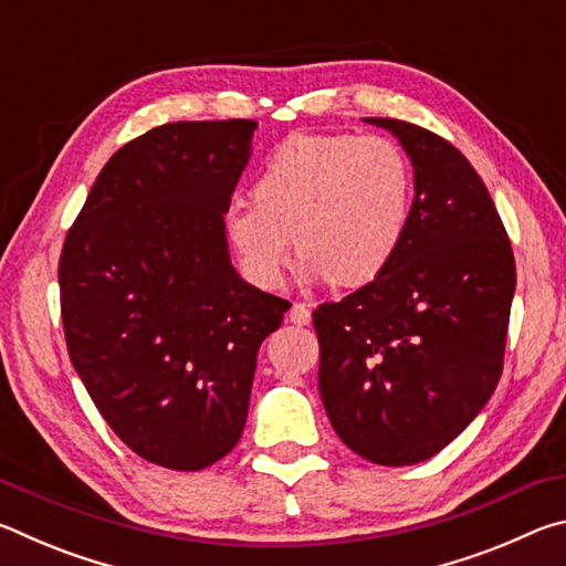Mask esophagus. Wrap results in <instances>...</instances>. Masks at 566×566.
Instances as JSON below:
<instances>
[{
	"label": "esophagus",
	"instance_id": "34e87169",
	"mask_svg": "<svg viewBox=\"0 0 566 566\" xmlns=\"http://www.w3.org/2000/svg\"><path fill=\"white\" fill-rule=\"evenodd\" d=\"M310 319H312V314H310V306H306L304 302H294L292 304V310H290V322H294V324H310Z\"/></svg>",
	"mask_w": 566,
	"mask_h": 566
}]
</instances>
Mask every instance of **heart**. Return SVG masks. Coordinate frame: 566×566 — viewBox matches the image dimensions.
<instances>
[{
  "label": "heart",
  "mask_w": 566,
  "mask_h": 566,
  "mask_svg": "<svg viewBox=\"0 0 566 566\" xmlns=\"http://www.w3.org/2000/svg\"><path fill=\"white\" fill-rule=\"evenodd\" d=\"M411 205L415 169L395 139L292 134L266 159L252 199L229 202L224 224L254 280H280L294 239L306 270L361 286L395 260Z\"/></svg>",
  "instance_id": "b5f03b06"
}]
</instances>
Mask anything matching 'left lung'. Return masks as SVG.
<instances>
[{
    "label": "left lung",
    "mask_w": 566,
    "mask_h": 566,
    "mask_svg": "<svg viewBox=\"0 0 566 566\" xmlns=\"http://www.w3.org/2000/svg\"><path fill=\"white\" fill-rule=\"evenodd\" d=\"M364 122L397 134L417 195L387 270L312 312L319 395L352 452L407 467L442 452L494 395L516 270L500 212L462 151L417 124Z\"/></svg>",
    "instance_id": "1"
}]
</instances>
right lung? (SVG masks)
Wrapping results in <instances>:
<instances>
[{
    "mask_svg": "<svg viewBox=\"0 0 566 566\" xmlns=\"http://www.w3.org/2000/svg\"><path fill=\"white\" fill-rule=\"evenodd\" d=\"M252 119L171 122L104 165L60 256L66 352L134 454L199 472L242 437L260 344L290 302L229 264Z\"/></svg>",
    "mask_w": 566,
    "mask_h": 566,
    "instance_id": "add662e5",
    "label": "right lung"
}]
</instances>
